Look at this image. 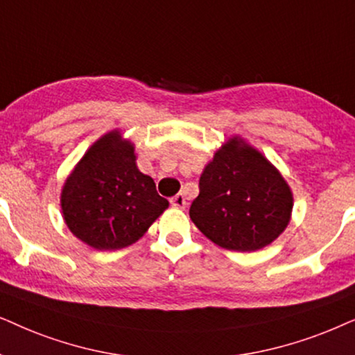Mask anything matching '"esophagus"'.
I'll use <instances>...</instances> for the list:
<instances>
[{
  "label": "esophagus",
  "instance_id": "obj_1",
  "mask_svg": "<svg viewBox=\"0 0 355 355\" xmlns=\"http://www.w3.org/2000/svg\"><path fill=\"white\" fill-rule=\"evenodd\" d=\"M170 205H172L173 207H177V209H185V207H187V198H185V195H182V193L175 195L172 200H170Z\"/></svg>",
  "mask_w": 355,
  "mask_h": 355
}]
</instances>
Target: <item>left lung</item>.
Listing matches in <instances>:
<instances>
[{
    "mask_svg": "<svg viewBox=\"0 0 355 355\" xmlns=\"http://www.w3.org/2000/svg\"><path fill=\"white\" fill-rule=\"evenodd\" d=\"M292 207L294 195L282 173L235 135L202 168L190 217L217 247L257 252L284 232Z\"/></svg>",
    "mask_w": 355,
    "mask_h": 355,
    "instance_id": "1",
    "label": "left lung"
}]
</instances>
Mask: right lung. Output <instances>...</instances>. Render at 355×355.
<instances>
[{"mask_svg": "<svg viewBox=\"0 0 355 355\" xmlns=\"http://www.w3.org/2000/svg\"><path fill=\"white\" fill-rule=\"evenodd\" d=\"M135 144L120 130L101 136L66 177L60 205L71 234L89 247H130L168 207L138 168Z\"/></svg>", "mask_w": 355, "mask_h": 355, "instance_id": "right-lung-1", "label": "right lung"}]
</instances>
